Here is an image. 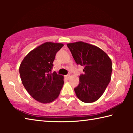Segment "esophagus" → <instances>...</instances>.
<instances>
[{
    "label": "esophagus",
    "instance_id": "esophagus-1",
    "mask_svg": "<svg viewBox=\"0 0 133 133\" xmlns=\"http://www.w3.org/2000/svg\"><path fill=\"white\" fill-rule=\"evenodd\" d=\"M65 77H66V78H67V80H69L70 79V75H67L66 76H65Z\"/></svg>",
    "mask_w": 133,
    "mask_h": 133
}]
</instances>
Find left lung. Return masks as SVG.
Here are the masks:
<instances>
[{
	"instance_id": "obj_1",
	"label": "left lung",
	"mask_w": 133,
	"mask_h": 133,
	"mask_svg": "<svg viewBox=\"0 0 133 133\" xmlns=\"http://www.w3.org/2000/svg\"><path fill=\"white\" fill-rule=\"evenodd\" d=\"M77 64L84 66V75L75 89L76 96L84 103L96 102L102 96L110 82L111 60L98 47L83 42L67 44Z\"/></svg>"
}]
</instances>
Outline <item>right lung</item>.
Instances as JSON below:
<instances>
[{
    "label": "right lung",
    "instance_id": "right-lung-1",
    "mask_svg": "<svg viewBox=\"0 0 133 133\" xmlns=\"http://www.w3.org/2000/svg\"><path fill=\"white\" fill-rule=\"evenodd\" d=\"M63 46L57 43H44L30 51L20 65L22 84L29 94L40 103L53 102L63 85V76L50 72L56 53Z\"/></svg>",
    "mask_w": 133,
    "mask_h": 133
}]
</instances>
